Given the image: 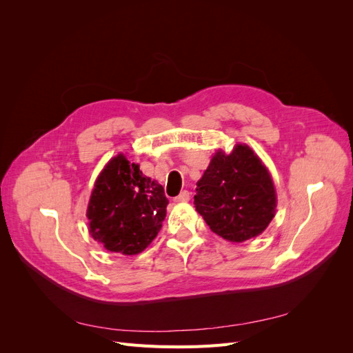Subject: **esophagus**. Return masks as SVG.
Segmentation results:
<instances>
[{
  "mask_svg": "<svg viewBox=\"0 0 353 353\" xmlns=\"http://www.w3.org/2000/svg\"><path fill=\"white\" fill-rule=\"evenodd\" d=\"M176 203H187L188 200H190V193L187 190H184V191H181L179 193V196H176L175 199H174Z\"/></svg>",
  "mask_w": 353,
  "mask_h": 353,
  "instance_id": "1",
  "label": "esophagus"
}]
</instances>
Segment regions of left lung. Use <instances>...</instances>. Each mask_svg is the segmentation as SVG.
I'll return each instance as SVG.
<instances>
[{"label":"left lung","instance_id":"left-lung-1","mask_svg":"<svg viewBox=\"0 0 353 353\" xmlns=\"http://www.w3.org/2000/svg\"><path fill=\"white\" fill-rule=\"evenodd\" d=\"M196 210L219 237L241 243L258 237L275 215L272 178L245 144L218 150L197 183Z\"/></svg>","mask_w":353,"mask_h":353}]
</instances>
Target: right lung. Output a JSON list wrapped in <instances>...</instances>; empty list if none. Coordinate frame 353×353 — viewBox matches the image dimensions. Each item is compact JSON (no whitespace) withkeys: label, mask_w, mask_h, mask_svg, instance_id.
<instances>
[{"label":"right lung","mask_w":353,"mask_h":353,"mask_svg":"<svg viewBox=\"0 0 353 353\" xmlns=\"http://www.w3.org/2000/svg\"><path fill=\"white\" fill-rule=\"evenodd\" d=\"M168 203L157 181L117 154L94 184L87 209L90 234L109 252L138 254L162 228Z\"/></svg>","instance_id":"add662e5"}]
</instances>
